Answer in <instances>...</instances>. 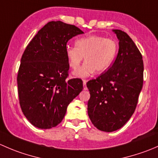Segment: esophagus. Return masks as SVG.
Wrapping results in <instances>:
<instances>
[{"instance_id": "esophagus-1", "label": "esophagus", "mask_w": 158, "mask_h": 158, "mask_svg": "<svg viewBox=\"0 0 158 158\" xmlns=\"http://www.w3.org/2000/svg\"><path fill=\"white\" fill-rule=\"evenodd\" d=\"M86 82H87V80H85V79H84V80H83V89H85V90H86V89H87Z\"/></svg>"}]
</instances>
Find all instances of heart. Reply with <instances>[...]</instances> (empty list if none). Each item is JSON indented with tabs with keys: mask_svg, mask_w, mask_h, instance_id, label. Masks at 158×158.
<instances>
[{
	"mask_svg": "<svg viewBox=\"0 0 158 158\" xmlns=\"http://www.w3.org/2000/svg\"><path fill=\"white\" fill-rule=\"evenodd\" d=\"M76 47H66L65 53L69 66L76 69L85 58L82 67L74 73L76 76L85 78L96 70L101 73L112 64L117 54V43L112 39L100 35H89L77 39Z\"/></svg>",
	"mask_w": 158,
	"mask_h": 158,
	"instance_id": "b5f03b06",
	"label": "heart"
}]
</instances>
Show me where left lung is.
I'll return each mask as SVG.
<instances>
[{
  "label": "left lung",
  "instance_id": "obj_1",
  "mask_svg": "<svg viewBox=\"0 0 158 158\" xmlns=\"http://www.w3.org/2000/svg\"><path fill=\"white\" fill-rule=\"evenodd\" d=\"M119 40L117 57L106 72L86 83L88 114L102 131L121 128L136 109L143 86L144 63L139 49L125 32L113 30Z\"/></svg>",
  "mask_w": 158,
  "mask_h": 158
}]
</instances>
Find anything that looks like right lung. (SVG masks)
Here are the masks:
<instances>
[{
  "label": "right lung",
  "mask_w": 158,
  "mask_h": 158,
  "mask_svg": "<svg viewBox=\"0 0 158 158\" xmlns=\"http://www.w3.org/2000/svg\"><path fill=\"white\" fill-rule=\"evenodd\" d=\"M82 33L74 25L50 21L25 49L17 87L20 108L33 126L49 129L59 125L83 89L82 79H67L69 65L65 53L68 41Z\"/></svg>",
  "instance_id": "right-lung-1"
}]
</instances>
